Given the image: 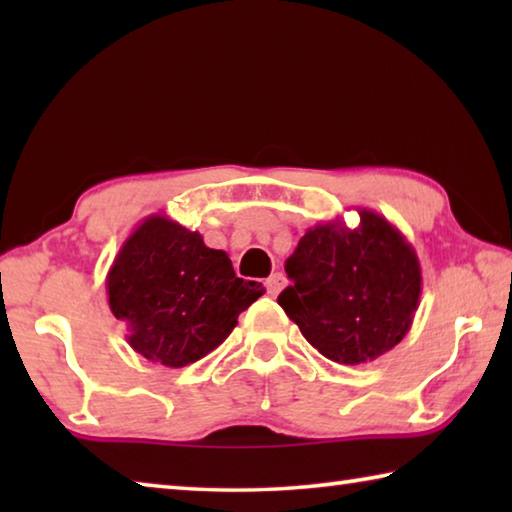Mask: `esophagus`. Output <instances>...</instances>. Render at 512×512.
Wrapping results in <instances>:
<instances>
[{
    "mask_svg": "<svg viewBox=\"0 0 512 512\" xmlns=\"http://www.w3.org/2000/svg\"><path fill=\"white\" fill-rule=\"evenodd\" d=\"M284 287H287V277H284L282 273H273L271 277H268L266 280V291H268V296H277V293H280Z\"/></svg>",
    "mask_w": 512,
    "mask_h": 512,
    "instance_id": "34e87169",
    "label": "esophagus"
}]
</instances>
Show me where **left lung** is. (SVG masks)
<instances>
[{"mask_svg":"<svg viewBox=\"0 0 512 512\" xmlns=\"http://www.w3.org/2000/svg\"><path fill=\"white\" fill-rule=\"evenodd\" d=\"M359 225L318 223L287 259L291 287L277 302L305 339L357 366L393 350L411 329L422 273L415 248L384 216L359 207Z\"/></svg>","mask_w":512,"mask_h":512,"instance_id":"obj_1","label":"left lung"}]
</instances>
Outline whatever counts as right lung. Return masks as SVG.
Segmentation results:
<instances>
[{
  "mask_svg": "<svg viewBox=\"0 0 512 512\" xmlns=\"http://www.w3.org/2000/svg\"><path fill=\"white\" fill-rule=\"evenodd\" d=\"M106 289L128 345L167 368H185L219 348L241 311L264 293L259 282L235 275L228 253L207 248L198 232L162 214L124 241Z\"/></svg>",
  "mask_w": 512,
  "mask_h": 512,
  "instance_id": "add662e5",
  "label": "right lung"
}]
</instances>
